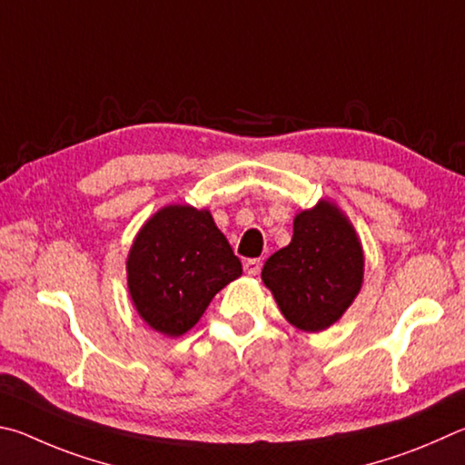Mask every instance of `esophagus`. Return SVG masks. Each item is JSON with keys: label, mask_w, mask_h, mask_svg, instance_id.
Instances as JSON below:
<instances>
[{"label": "esophagus", "mask_w": 465, "mask_h": 465, "mask_svg": "<svg viewBox=\"0 0 465 465\" xmlns=\"http://www.w3.org/2000/svg\"><path fill=\"white\" fill-rule=\"evenodd\" d=\"M242 267H245L247 275H259V272H262V262L259 259H247Z\"/></svg>", "instance_id": "esophagus-1"}]
</instances>
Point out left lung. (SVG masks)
Here are the masks:
<instances>
[{"mask_svg": "<svg viewBox=\"0 0 465 465\" xmlns=\"http://www.w3.org/2000/svg\"><path fill=\"white\" fill-rule=\"evenodd\" d=\"M262 280L292 327L329 329L363 283V249L353 224L329 200L302 210L294 218L290 245L267 259Z\"/></svg>", "mask_w": 465, "mask_h": 465, "instance_id": "1", "label": "left lung"}]
</instances>
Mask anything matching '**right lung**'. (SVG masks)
Returning <instances> with one entry per match:
<instances>
[{
  "label": "right lung",
  "mask_w": 465,
  "mask_h": 465,
  "mask_svg": "<svg viewBox=\"0 0 465 465\" xmlns=\"http://www.w3.org/2000/svg\"><path fill=\"white\" fill-rule=\"evenodd\" d=\"M126 273L141 319L161 335L179 337L202 319L226 283L239 278L242 267L210 210L171 203L138 231Z\"/></svg>",
  "instance_id": "obj_1"
}]
</instances>
